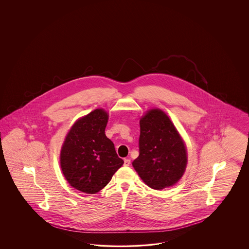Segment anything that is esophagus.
Wrapping results in <instances>:
<instances>
[{"mask_svg": "<svg viewBox=\"0 0 249 249\" xmlns=\"http://www.w3.org/2000/svg\"><path fill=\"white\" fill-rule=\"evenodd\" d=\"M129 164H130V160L125 159V160H124V165L129 166Z\"/></svg>", "mask_w": 249, "mask_h": 249, "instance_id": "esophagus-1", "label": "esophagus"}]
</instances>
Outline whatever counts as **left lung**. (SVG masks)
<instances>
[{
  "instance_id": "1",
  "label": "left lung",
  "mask_w": 249,
  "mask_h": 249,
  "mask_svg": "<svg viewBox=\"0 0 249 249\" xmlns=\"http://www.w3.org/2000/svg\"><path fill=\"white\" fill-rule=\"evenodd\" d=\"M140 126V155L133 160V168L151 189L173 186L186 170L188 154L184 141L170 117L158 107L147 110Z\"/></svg>"
}]
</instances>
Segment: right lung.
I'll return each mask as SVG.
<instances>
[{
	"label": "right lung",
	"mask_w": 249,
	"mask_h": 249,
	"mask_svg": "<svg viewBox=\"0 0 249 249\" xmlns=\"http://www.w3.org/2000/svg\"><path fill=\"white\" fill-rule=\"evenodd\" d=\"M108 112L97 108L75 121L60 151V167L68 183L94 195L105 187L123 165L114 144L105 134Z\"/></svg>",
	"instance_id": "right-lung-1"
}]
</instances>
